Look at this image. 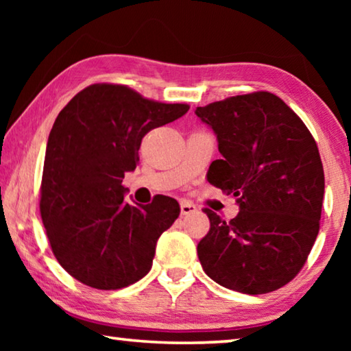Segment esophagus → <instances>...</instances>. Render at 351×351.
<instances>
[{"label": "esophagus", "instance_id": "esophagus-1", "mask_svg": "<svg viewBox=\"0 0 351 351\" xmlns=\"http://www.w3.org/2000/svg\"><path fill=\"white\" fill-rule=\"evenodd\" d=\"M198 210V207L195 206L190 201H181V215H190V213H195Z\"/></svg>", "mask_w": 351, "mask_h": 351}]
</instances>
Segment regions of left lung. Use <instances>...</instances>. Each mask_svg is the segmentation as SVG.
I'll return each instance as SVG.
<instances>
[{
    "label": "left lung",
    "mask_w": 351,
    "mask_h": 351,
    "mask_svg": "<svg viewBox=\"0 0 351 351\" xmlns=\"http://www.w3.org/2000/svg\"><path fill=\"white\" fill-rule=\"evenodd\" d=\"M217 136L221 159L210 184L237 197L239 215L224 221L210 209V230L198 243L207 276L228 289L265 294L305 265L319 234L325 178L316 141L274 94L260 91L198 106Z\"/></svg>",
    "instance_id": "left-lung-1"
}]
</instances>
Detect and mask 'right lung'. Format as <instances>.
Wrapping results in <instances>:
<instances>
[{"instance_id":"right-lung-1","label":"right lung","mask_w":351,"mask_h":351,"mask_svg":"<svg viewBox=\"0 0 351 351\" xmlns=\"http://www.w3.org/2000/svg\"><path fill=\"white\" fill-rule=\"evenodd\" d=\"M189 111L122 85H91L58 112L46 145L40 212L62 268L97 289H121L152 269L158 239L180 217L158 195L128 204L122 184L138 162L142 138Z\"/></svg>"}]
</instances>
